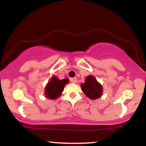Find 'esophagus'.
<instances>
[{
	"label": "esophagus",
	"instance_id": "obj_1",
	"mask_svg": "<svg viewBox=\"0 0 146 146\" xmlns=\"http://www.w3.org/2000/svg\"><path fill=\"white\" fill-rule=\"evenodd\" d=\"M70 81H71V83L75 84V83H77L78 80H77V78H71V80H70Z\"/></svg>",
	"mask_w": 146,
	"mask_h": 146
}]
</instances>
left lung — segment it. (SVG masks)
Wrapping results in <instances>:
<instances>
[{"label":"left lung","mask_w":146,"mask_h":146,"mask_svg":"<svg viewBox=\"0 0 146 146\" xmlns=\"http://www.w3.org/2000/svg\"><path fill=\"white\" fill-rule=\"evenodd\" d=\"M81 88L88 98L95 100L101 97L102 94V86L93 75L88 76L86 81L82 84Z\"/></svg>","instance_id":"obj_1"}]
</instances>
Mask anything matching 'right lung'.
<instances>
[{
    "label": "right lung",
    "mask_w": 146,
    "mask_h": 146,
    "mask_svg": "<svg viewBox=\"0 0 146 146\" xmlns=\"http://www.w3.org/2000/svg\"><path fill=\"white\" fill-rule=\"evenodd\" d=\"M68 82L67 78L64 80H59L56 77L51 78V80L45 88V95L46 98L51 100L58 98L61 95L65 85Z\"/></svg>",
    "instance_id": "right-lung-1"
}]
</instances>
